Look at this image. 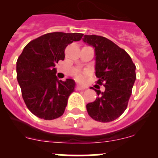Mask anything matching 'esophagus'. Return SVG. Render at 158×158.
<instances>
[{
	"label": "esophagus",
	"mask_w": 158,
	"mask_h": 158,
	"mask_svg": "<svg viewBox=\"0 0 158 158\" xmlns=\"http://www.w3.org/2000/svg\"><path fill=\"white\" fill-rule=\"evenodd\" d=\"M76 90H84V89H85V87L82 86V85H77L76 86Z\"/></svg>",
	"instance_id": "esophagus-1"
}]
</instances>
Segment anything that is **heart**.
I'll list each match as a JSON object with an SVG mask.
<instances>
[{"label":"heart","instance_id":"b5f03b06","mask_svg":"<svg viewBox=\"0 0 158 158\" xmlns=\"http://www.w3.org/2000/svg\"><path fill=\"white\" fill-rule=\"evenodd\" d=\"M76 78L78 79V80L82 81V79H83V78H84V74H78V75H76Z\"/></svg>","mask_w":158,"mask_h":158}]
</instances>
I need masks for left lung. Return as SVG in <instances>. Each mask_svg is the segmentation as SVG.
Segmentation results:
<instances>
[{"instance_id": "8db88e82", "label": "left lung", "mask_w": 158, "mask_h": 158, "mask_svg": "<svg viewBox=\"0 0 158 158\" xmlns=\"http://www.w3.org/2000/svg\"><path fill=\"white\" fill-rule=\"evenodd\" d=\"M83 41L95 50L96 84L106 87L105 92L94 89L98 97L86 105L94 120L110 122L120 117L128 106L136 79V66L125 49L104 36L85 35Z\"/></svg>"}]
</instances>
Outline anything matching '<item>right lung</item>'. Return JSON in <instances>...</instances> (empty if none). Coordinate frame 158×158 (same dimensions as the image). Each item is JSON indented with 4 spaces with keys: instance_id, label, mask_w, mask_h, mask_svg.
<instances>
[{
    "instance_id": "right-lung-1",
    "label": "right lung",
    "mask_w": 158,
    "mask_h": 158,
    "mask_svg": "<svg viewBox=\"0 0 158 158\" xmlns=\"http://www.w3.org/2000/svg\"><path fill=\"white\" fill-rule=\"evenodd\" d=\"M82 33L53 32L46 33L27 44L17 61V79L27 109L34 115L52 120L64 113L75 81L58 80L54 66L64 60L65 49Z\"/></svg>"
}]
</instances>
